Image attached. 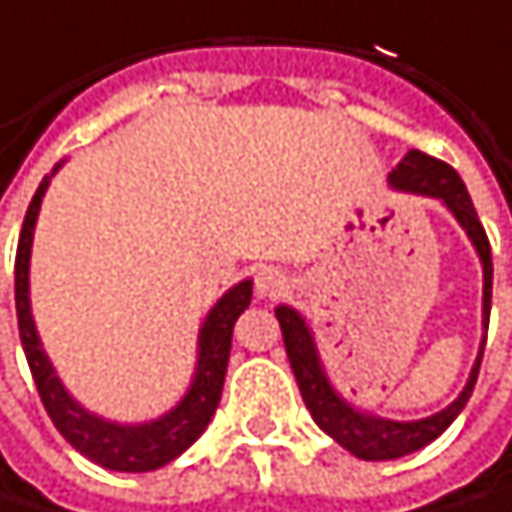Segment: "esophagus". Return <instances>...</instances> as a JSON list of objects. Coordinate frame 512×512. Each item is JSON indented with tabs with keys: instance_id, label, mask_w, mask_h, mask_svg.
<instances>
[{
	"instance_id": "esophagus-1",
	"label": "esophagus",
	"mask_w": 512,
	"mask_h": 512,
	"mask_svg": "<svg viewBox=\"0 0 512 512\" xmlns=\"http://www.w3.org/2000/svg\"><path fill=\"white\" fill-rule=\"evenodd\" d=\"M286 286H289V280H286V274H280L277 268H262V271L256 274V292H259L262 298H277Z\"/></svg>"
}]
</instances>
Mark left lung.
<instances>
[{"mask_svg": "<svg viewBox=\"0 0 512 512\" xmlns=\"http://www.w3.org/2000/svg\"><path fill=\"white\" fill-rule=\"evenodd\" d=\"M390 184L396 190H408V193H420V196H435L441 199L453 217L459 220V226L465 229V235L471 238L480 265H483V328H489V307H492V247L486 238V229L471 205V196L462 184V178L456 175L453 166H447L438 157H429L417 148H411L396 169L390 172ZM277 322L283 331V343H286V355L292 364V373L298 379L301 396L313 414V420L349 453H355L358 459H370V462H382V459H399L405 453H414L420 447H426L429 441H435L453 420L456 414L465 408L474 384H477V373H480V361H483V346L477 355V364L471 370V379L462 387V393L438 414L423 417V420H384L376 414H364L355 405H349L325 376V367L319 361L313 334L307 328V322L301 319V313H295L292 307H277Z\"/></svg>", "mask_w": 512, "mask_h": 512, "instance_id": "1", "label": "left lung"}]
</instances>
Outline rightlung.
Listing matches in <instances>:
<instances>
[{
	"instance_id": "1",
	"label": "right lung",
	"mask_w": 512,
	"mask_h": 512,
	"mask_svg": "<svg viewBox=\"0 0 512 512\" xmlns=\"http://www.w3.org/2000/svg\"><path fill=\"white\" fill-rule=\"evenodd\" d=\"M59 169V166H56ZM53 169V172H56ZM50 187V175L38 184L23 229L17 241V259H14V301H17V325H20V343L32 370L35 387L41 393V402L53 420V426L65 435V441L80 450L86 459L110 468V471H154L175 456H181L208 426V420L217 411L223 379H226V364H229V349H232V328L235 319L250 307L253 298V283L241 280L232 286L205 316L202 331H199V361H196V376L181 396V402L166 411L157 420L148 423H113L98 414H89L59 382L50 358L41 349L32 307H29V256H32V235H35V220L41 211V199Z\"/></svg>"
}]
</instances>
